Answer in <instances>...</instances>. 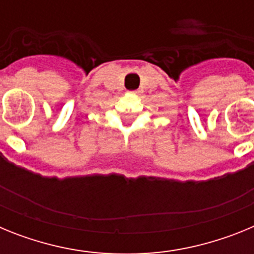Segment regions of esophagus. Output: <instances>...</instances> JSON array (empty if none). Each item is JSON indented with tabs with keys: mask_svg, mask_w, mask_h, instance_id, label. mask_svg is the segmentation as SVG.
Masks as SVG:
<instances>
[{
	"mask_svg": "<svg viewBox=\"0 0 254 254\" xmlns=\"http://www.w3.org/2000/svg\"><path fill=\"white\" fill-rule=\"evenodd\" d=\"M129 93H131V94H137V91L133 90V91H129Z\"/></svg>",
	"mask_w": 254,
	"mask_h": 254,
	"instance_id": "1",
	"label": "esophagus"
}]
</instances>
